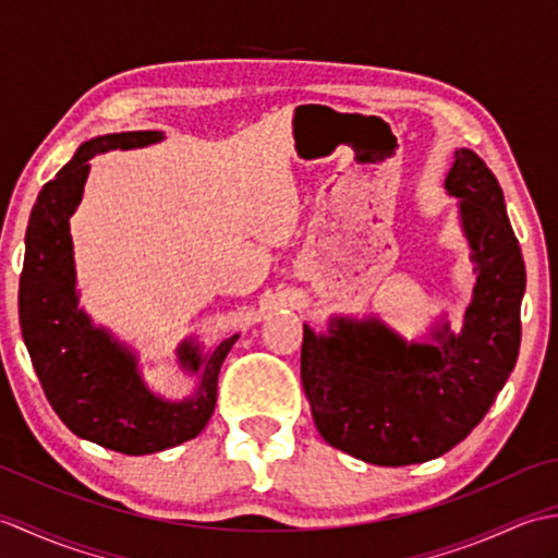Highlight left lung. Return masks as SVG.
<instances>
[{
    "label": "left lung",
    "instance_id": "8db88e82",
    "mask_svg": "<svg viewBox=\"0 0 558 558\" xmlns=\"http://www.w3.org/2000/svg\"><path fill=\"white\" fill-rule=\"evenodd\" d=\"M446 189L460 196L477 264L475 298L458 336L405 345L378 322L304 326L302 386L326 441L374 465H414L448 453L489 412L520 348L525 264L504 192L475 150L460 148Z\"/></svg>",
    "mask_w": 558,
    "mask_h": 558
}]
</instances>
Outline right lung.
<instances>
[{"instance_id": "obj_1", "label": "right lung", "mask_w": 558, "mask_h": 558, "mask_svg": "<svg viewBox=\"0 0 558 558\" xmlns=\"http://www.w3.org/2000/svg\"><path fill=\"white\" fill-rule=\"evenodd\" d=\"M158 138V132L108 134L76 150L35 201L19 286L23 340L52 410L76 436L126 456L156 453L201 434L216 410L220 366L236 340H222L206 360L184 342L182 362L192 372L204 366L198 398L165 402L141 381L132 354L76 310L69 216L81 201L88 160Z\"/></svg>"}]
</instances>
